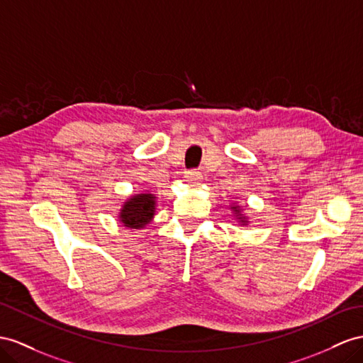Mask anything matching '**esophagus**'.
Here are the masks:
<instances>
[{
	"mask_svg": "<svg viewBox=\"0 0 363 363\" xmlns=\"http://www.w3.org/2000/svg\"><path fill=\"white\" fill-rule=\"evenodd\" d=\"M185 181L191 182V184H199L202 181V174L198 170H190V172H185Z\"/></svg>",
	"mask_w": 363,
	"mask_h": 363,
	"instance_id": "esophagus-1",
	"label": "esophagus"
}]
</instances>
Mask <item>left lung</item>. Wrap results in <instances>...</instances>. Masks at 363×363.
<instances>
[{
    "mask_svg": "<svg viewBox=\"0 0 363 363\" xmlns=\"http://www.w3.org/2000/svg\"><path fill=\"white\" fill-rule=\"evenodd\" d=\"M231 210L235 211V216L238 218V220L240 222V224H242V225H247L248 219H247V216H244V215H242V211H240V207H239V206H233V207H231Z\"/></svg>",
    "mask_w": 363,
    "mask_h": 363,
    "instance_id": "left-lung-1",
    "label": "left lung"
}]
</instances>
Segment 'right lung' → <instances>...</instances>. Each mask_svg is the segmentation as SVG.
Listing matches in <instances>:
<instances>
[{
  "label": "right lung",
  "mask_w": 363,
  "mask_h": 363,
  "mask_svg": "<svg viewBox=\"0 0 363 363\" xmlns=\"http://www.w3.org/2000/svg\"><path fill=\"white\" fill-rule=\"evenodd\" d=\"M156 196L152 193H139L124 202L119 211V222L127 228H144L155 216Z\"/></svg>",
  "instance_id": "right-lung-1"
}]
</instances>
